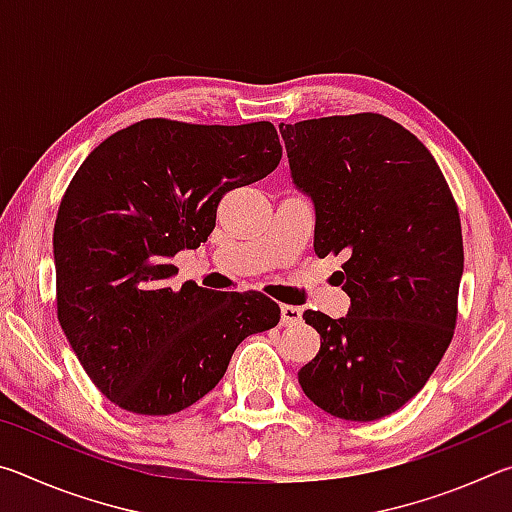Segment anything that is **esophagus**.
Masks as SVG:
<instances>
[{
	"instance_id": "34e87169",
	"label": "esophagus",
	"mask_w": 512,
	"mask_h": 512,
	"mask_svg": "<svg viewBox=\"0 0 512 512\" xmlns=\"http://www.w3.org/2000/svg\"><path fill=\"white\" fill-rule=\"evenodd\" d=\"M280 316H282V325H296L300 323L302 318V311L298 307H291V305H282L280 307Z\"/></svg>"
}]
</instances>
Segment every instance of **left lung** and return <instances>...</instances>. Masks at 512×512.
<instances>
[{"label": "left lung", "mask_w": 512, "mask_h": 512, "mask_svg": "<svg viewBox=\"0 0 512 512\" xmlns=\"http://www.w3.org/2000/svg\"><path fill=\"white\" fill-rule=\"evenodd\" d=\"M291 178L314 201L318 257L343 255L348 316L307 309L320 334L298 372L311 402L341 420L391 415L420 393L449 348L463 275L461 216L427 146L375 112L280 126Z\"/></svg>", "instance_id": "left-lung-1"}]
</instances>
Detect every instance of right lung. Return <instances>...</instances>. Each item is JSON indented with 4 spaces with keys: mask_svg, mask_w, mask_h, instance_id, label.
<instances>
[{
    "mask_svg": "<svg viewBox=\"0 0 512 512\" xmlns=\"http://www.w3.org/2000/svg\"><path fill=\"white\" fill-rule=\"evenodd\" d=\"M280 158L271 121L144 119L74 173L54 225L58 323L119 409H187L219 384L246 336L280 323V307L257 291L167 282L173 255L210 237L225 192L266 178Z\"/></svg>",
    "mask_w": 512,
    "mask_h": 512,
    "instance_id": "right-lung-1",
    "label": "right lung"
}]
</instances>
